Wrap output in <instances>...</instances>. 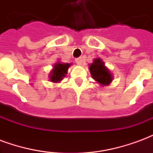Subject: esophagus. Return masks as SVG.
Wrapping results in <instances>:
<instances>
[{
  "label": "esophagus",
  "instance_id": "34e87169",
  "mask_svg": "<svg viewBox=\"0 0 153 153\" xmlns=\"http://www.w3.org/2000/svg\"><path fill=\"white\" fill-rule=\"evenodd\" d=\"M75 62H76L77 65H81L82 63H83V60H82V58H81V57H79V58H77L76 60H75Z\"/></svg>",
  "mask_w": 153,
  "mask_h": 153
}]
</instances>
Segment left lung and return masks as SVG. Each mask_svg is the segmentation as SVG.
I'll list each match as a JSON object with an SVG mask.
<instances>
[{
	"mask_svg": "<svg viewBox=\"0 0 153 153\" xmlns=\"http://www.w3.org/2000/svg\"><path fill=\"white\" fill-rule=\"evenodd\" d=\"M88 68L92 78L101 86H107L112 82V74L105 65L104 61L101 58L94 59L93 62L90 64Z\"/></svg>",
	"mask_w": 153,
	"mask_h": 153,
	"instance_id": "8db88e82",
	"label": "left lung"
}]
</instances>
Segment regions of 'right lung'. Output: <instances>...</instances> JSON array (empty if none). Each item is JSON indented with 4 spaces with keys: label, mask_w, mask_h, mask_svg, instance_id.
Listing matches in <instances>:
<instances>
[{
    "label": "right lung",
    "mask_w": 153,
    "mask_h": 153,
    "mask_svg": "<svg viewBox=\"0 0 153 153\" xmlns=\"http://www.w3.org/2000/svg\"><path fill=\"white\" fill-rule=\"evenodd\" d=\"M71 65H72L71 63H63L58 60L56 63L54 64L53 68L51 70L49 74V80L52 83H60L66 76L68 69Z\"/></svg>",
    "instance_id": "1"
}]
</instances>
